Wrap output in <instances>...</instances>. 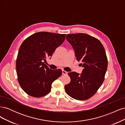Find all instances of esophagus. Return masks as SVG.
<instances>
[{"instance_id": "34e87169", "label": "esophagus", "mask_w": 125, "mask_h": 125, "mask_svg": "<svg viewBox=\"0 0 125 125\" xmlns=\"http://www.w3.org/2000/svg\"><path fill=\"white\" fill-rule=\"evenodd\" d=\"M62 74H64V75H67V74H68L67 72L66 71H65V70H62Z\"/></svg>"}]
</instances>
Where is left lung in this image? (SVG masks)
Segmentation results:
<instances>
[{"mask_svg":"<svg viewBox=\"0 0 125 125\" xmlns=\"http://www.w3.org/2000/svg\"><path fill=\"white\" fill-rule=\"evenodd\" d=\"M66 39L84 68L80 75L74 71L68 73L71 81L65 86L66 92L75 100H88L96 93L105 79L108 65L105 50L99 40L87 34H67Z\"/></svg>","mask_w":125,"mask_h":125,"instance_id":"left-lung-1","label":"left lung"}]
</instances>
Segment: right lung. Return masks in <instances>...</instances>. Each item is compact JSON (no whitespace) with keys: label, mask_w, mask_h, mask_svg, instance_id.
<instances>
[{"label":"right lung","mask_w":125,"mask_h":125,"mask_svg":"<svg viewBox=\"0 0 125 125\" xmlns=\"http://www.w3.org/2000/svg\"><path fill=\"white\" fill-rule=\"evenodd\" d=\"M66 34L40 32L22 43L16 60L18 80L28 95L41 97L51 90L52 84L61 76V69L52 70L44 63L65 40Z\"/></svg>","instance_id":"add662e5"}]
</instances>
